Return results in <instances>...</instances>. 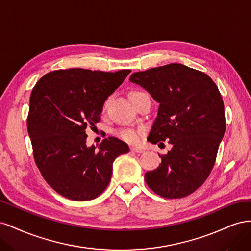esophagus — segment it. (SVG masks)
Masks as SVG:
<instances>
[{"label": "esophagus", "mask_w": 251, "mask_h": 251, "mask_svg": "<svg viewBox=\"0 0 251 251\" xmlns=\"http://www.w3.org/2000/svg\"><path fill=\"white\" fill-rule=\"evenodd\" d=\"M131 151H135V153H143L144 150L139 147H131Z\"/></svg>", "instance_id": "1"}]
</instances>
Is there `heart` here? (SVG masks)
Instances as JSON below:
<instances>
[{"instance_id":"1","label":"heart","mask_w":251,"mask_h":251,"mask_svg":"<svg viewBox=\"0 0 251 251\" xmlns=\"http://www.w3.org/2000/svg\"><path fill=\"white\" fill-rule=\"evenodd\" d=\"M139 93H141V92H132L131 93V98L134 97L135 95L139 94ZM107 103H108V101L105 102V105H107ZM117 135H118L119 138H121L125 141H127V142H137L138 139H139L138 133L134 131V130H121L117 133Z\"/></svg>"}]
</instances>
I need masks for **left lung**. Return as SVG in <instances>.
Returning a JSON list of instances; mask_svg holds the SVG:
<instances>
[{
	"label": "left lung",
	"mask_w": 251,
	"mask_h": 251,
	"mask_svg": "<svg viewBox=\"0 0 251 251\" xmlns=\"http://www.w3.org/2000/svg\"><path fill=\"white\" fill-rule=\"evenodd\" d=\"M130 81L159 103L148 140L172 144L168 154L159 155L158 168L144 175L147 184L163 198L191 195L209 176L225 133L224 103L216 83L181 64L135 72Z\"/></svg>",
	"instance_id": "obj_1"
}]
</instances>
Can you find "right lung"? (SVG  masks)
Masks as SVG:
<instances>
[{"instance_id":"add662e5","label":"right lung","mask_w":251,"mask_h":251,"mask_svg":"<svg viewBox=\"0 0 251 251\" xmlns=\"http://www.w3.org/2000/svg\"><path fill=\"white\" fill-rule=\"evenodd\" d=\"M131 70L92 71L80 68L47 73L36 82L27 119L35 163L56 193L89 201L110 183L115 159L130 151L115 137L88 147L87 126L100 120L107 98Z\"/></svg>"}]
</instances>
